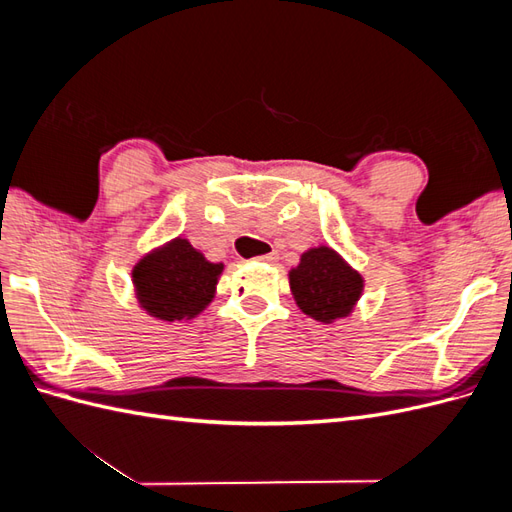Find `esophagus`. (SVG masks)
<instances>
[{"label":"esophagus","mask_w":512,"mask_h":512,"mask_svg":"<svg viewBox=\"0 0 512 512\" xmlns=\"http://www.w3.org/2000/svg\"><path fill=\"white\" fill-rule=\"evenodd\" d=\"M258 260H260V262H265V265H275V262H277V260H280V254H277V252H271V254H265V256H260Z\"/></svg>","instance_id":"esophagus-1"}]
</instances>
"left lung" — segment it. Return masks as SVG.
Wrapping results in <instances>:
<instances>
[{
	"instance_id": "obj_1",
	"label": "left lung",
	"mask_w": 512,
	"mask_h": 512,
	"mask_svg": "<svg viewBox=\"0 0 512 512\" xmlns=\"http://www.w3.org/2000/svg\"><path fill=\"white\" fill-rule=\"evenodd\" d=\"M290 292L303 314L331 324L348 318L363 294V277L333 247L318 245L301 254L288 271Z\"/></svg>"
}]
</instances>
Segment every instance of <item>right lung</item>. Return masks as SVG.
<instances>
[{
    "label": "right lung",
    "instance_id": "1",
    "mask_svg": "<svg viewBox=\"0 0 512 512\" xmlns=\"http://www.w3.org/2000/svg\"><path fill=\"white\" fill-rule=\"evenodd\" d=\"M224 262H211L183 237L143 254L132 269L136 301L162 322L196 318L213 301Z\"/></svg>",
    "mask_w": 512,
    "mask_h": 512
}]
</instances>
